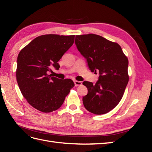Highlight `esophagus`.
Here are the masks:
<instances>
[{
  "label": "esophagus",
  "instance_id": "esophagus-1",
  "mask_svg": "<svg viewBox=\"0 0 152 152\" xmlns=\"http://www.w3.org/2000/svg\"><path fill=\"white\" fill-rule=\"evenodd\" d=\"M74 82V85H75V86H81L82 84V82H80V81H77V80H75V81Z\"/></svg>",
  "mask_w": 152,
  "mask_h": 152
}]
</instances>
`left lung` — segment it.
<instances>
[{
	"label": "left lung",
	"mask_w": 152,
	"mask_h": 152,
	"mask_svg": "<svg viewBox=\"0 0 152 152\" xmlns=\"http://www.w3.org/2000/svg\"><path fill=\"white\" fill-rule=\"evenodd\" d=\"M75 44L91 72L99 74L95 84L83 82L88 90L83 97L84 107L96 115L106 114L118 104L124 94L129 82L127 57L118 43L97 34L77 35Z\"/></svg>",
	"instance_id": "obj_1"
}]
</instances>
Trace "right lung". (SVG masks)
Segmentation results:
<instances>
[{"label": "right lung", "instance_id": "add662e5", "mask_svg": "<svg viewBox=\"0 0 152 152\" xmlns=\"http://www.w3.org/2000/svg\"><path fill=\"white\" fill-rule=\"evenodd\" d=\"M75 35L45 34L35 38L19 52L16 79L28 104L48 113L59 108L74 86L72 80L52 76L51 68L58 70L57 62L72 46Z\"/></svg>", "mask_w": 152, "mask_h": 152}]
</instances>
